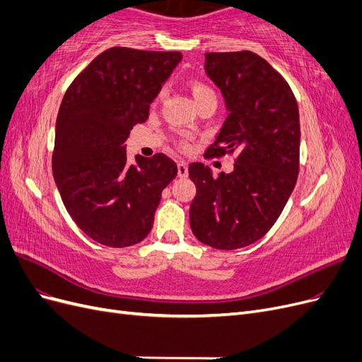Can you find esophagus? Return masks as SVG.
I'll use <instances>...</instances> for the list:
<instances>
[{
    "instance_id": "1",
    "label": "esophagus",
    "mask_w": 362,
    "mask_h": 362,
    "mask_svg": "<svg viewBox=\"0 0 362 362\" xmlns=\"http://www.w3.org/2000/svg\"><path fill=\"white\" fill-rule=\"evenodd\" d=\"M187 175H189L187 164H185L184 161H180L178 163V177L180 178H187Z\"/></svg>"
}]
</instances>
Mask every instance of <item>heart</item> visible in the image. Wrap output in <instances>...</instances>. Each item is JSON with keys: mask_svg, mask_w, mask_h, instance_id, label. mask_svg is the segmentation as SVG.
<instances>
[{"mask_svg": "<svg viewBox=\"0 0 362 362\" xmlns=\"http://www.w3.org/2000/svg\"><path fill=\"white\" fill-rule=\"evenodd\" d=\"M190 90H192L194 103L202 100V98H206V96H216L211 87L206 86V84L202 83V81H193L192 86H190Z\"/></svg>", "mask_w": 362, "mask_h": 362, "instance_id": "heart-1", "label": "heart"}]
</instances>
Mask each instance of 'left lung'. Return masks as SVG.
Wrapping results in <instances>:
<instances>
[{
  "label": "left lung",
  "instance_id": "obj_1",
  "mask_svg": "<svg viewBox=\"0 0 362 362\" xmlns=\"http://www.w3.org/2000/svg\"><path fill=\"white\" fill-rule=\"evenodd\" d=\"M205 72L228 110L205 156L237 158L217 178L202 163L190 164V228L201 243L233 250L264 235L290 198L299 173V110L288 83L255 52H206Z\"/></svg>",
  "mask_w": 362,
  "mask_h": 362
}]
</instances>
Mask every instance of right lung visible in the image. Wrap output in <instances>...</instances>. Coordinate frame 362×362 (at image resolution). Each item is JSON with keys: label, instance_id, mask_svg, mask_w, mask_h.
<instances>
[{"label": "right lung", "instance_id": "right-lung-1", "mask_svg": "<svg viewBox=\"0 0 362 362\" xmlns=\"http://www.w3.org/2000/svg\"><path fill=\"white\" fill-rule=\"evenodd\" d=\"M182 56L115 47L68 87L56 122L52 175L72 221L96 243H140L154 223L161 192L177 177L164 154L128 164L125 141Z\"/></svg>", "mask_w": 362, "mask_h": 362}]
</instances>
